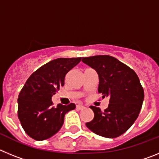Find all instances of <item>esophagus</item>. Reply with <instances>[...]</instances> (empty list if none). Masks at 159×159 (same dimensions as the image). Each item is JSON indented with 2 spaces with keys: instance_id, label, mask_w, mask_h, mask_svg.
Returning a JSON list of instances; mask_svg holds the SVG:
<instances>
[{
  "instance_id": "34e87169",
  "label": "esophagus",
  "mask_w": 159,
  "mask_h": 159,
  "mask_svg": "<svg viewBox=\"0 0 159 159\" xmlns=\"http://www.w3.org/2000/svg\"><path fill=\"white\" fill-rule=\"evenodd\" d=\"M84 108H85V107L83 106V105H77L76 106V109H78V110H83Z\"/></svg>"
}]
</instances>
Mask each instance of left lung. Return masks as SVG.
Listing matches in <instances>:
<instances>
[{
    "label": "left lung",
    "instance_id": "obj_1",
    "mask_svg": "<svg viewBox=\"0 0 159 159\" xmlns=\"http://www.w3.org/2000/svg\"><path fill=\"white\" fill-rule=\"evenodd\" d=\"M82 61L99 75L98 92L109 97L108 107L101 111L91 106L94 119L86 126L98 135L119 137L127 131L139 115L144 91L133 69L107 55L83 57Z\"/></svg>",
    "mask_w": 159,
    "mask_h": 159
}]
</instances>
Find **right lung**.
Listing matches in <instances>:
<instances>
[{
  "instance_id": "add662e5",
  "label": "right lung",
  "mask_w": 159,
  "mask_h": 159,
  "mask_svg": "<svg viewBox=\"0 0 159 159\" xmlns=\"http://www.w3.org/2000/svg\"><path fill=\"white\" fill-rule=\"evenodd\" d=\"M81 57L58 58L38 68L29 76L18 96V118L25 133L37 141L48 139L57 134L67 111V106H53L52 96L64 85L68 71L80 62Z\"/></svg>"
}]
</instances>
